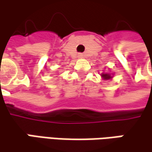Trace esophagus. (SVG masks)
<instances>
[{
	"instance_id": "1",
	"label": "esophagus",
	"mask_w": 152,
	"mask_h": 152,
	"mask_svg": "<svg viewBox=\"0 0 152 152\" xmlns=\"http://www.w3.org/2000/svg\"><path fill=\"white\" fill-rule=\"evenodd\" d=\"M78 57H79V58H83V57H84V54H83V53L78 54Z\"/></svg>"
}]
</instances>
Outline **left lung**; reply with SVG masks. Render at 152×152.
Here are the masks:
<instances>
[{
  "label": "left lung",
  "mask_w": 152,
  "mask_h": 152,
  "mask_svg": "<svg viewBox=\"0 0 152 152\" xmlns=\"http://www.w3.org/2000/svg\"><path fill=\"white\" fill-rule=\"evenodd\" d=\"M102 76L104 77V79H110V78H111V76L110 75H109V74H103Z\"/></svg>",
  "instance_id": "obj_1"
}]
</instances>
